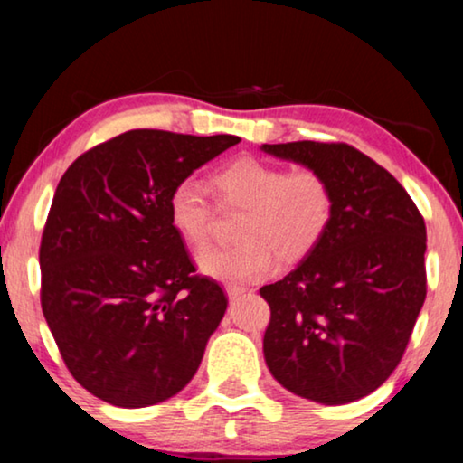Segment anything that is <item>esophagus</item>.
<instances>
[{
    "instance_id": "1",
    "label": "esophagus",
    "mask_w": 463,
    "mask_h": 463,
    "mask_svg": "<svg viewBox=\"0 0 463 463\" xmlns=\"http://www.w3.org/2000/svg\"><path fill=\"white\" fill-rule=\"evenodd\" d=\"M225 290H227V297H230L232 301H233V299H238L240 295H244V293H246V288H244V287H227Z\"/></svg>"
}]
</instances>
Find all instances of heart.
I'll use <instances>...</instances> for the list:
<instances>
[{
    "label": "heart",
    "instance_id": "b5f03b06",
    "mask_svg": "<svg viewBox=\"0 0 463 463\" xmlns=\"http://www.w3.org/2000/svg\"><path fill=\"white\" fill-rule=\"evenodd\" d=\"M217 204L244 211L238 246L206 249L198 255L204 276L225 284L263 280L282 263H297L318 249L335 217L331 181L316 168L287 170L252 156L217 168L211 176ZM168 223L183 242L202 249L214 227V206L204 187L183 179L170 189Z\"/></svg>",
    "mask_w": 463,
    "mask_h": 463
}]
</instances>
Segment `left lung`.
Returning <instances> with one entry per match:
<instances>
[{"label":"left lung","mask_w":463,"mask_h":463,"mask_svg":"<svg viewBox=\"0 0 463 463\" xmlns=\"http://www.w3.org/2000/svg\"><path fill=\"white\" fill-rule=\"evenodd\" d=\"M331 181L335 217L312 255L259 293L269 303L263 354L293 394L345 404L401 363L426 301V223L388 170L345 143L263 145Z\"/></svg>","instance_id":"obj_1"}]
</instances>
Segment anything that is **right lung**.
I'll list each match as a JSON object with an SVG mask.
<instances>
[{"label": "right lung", "instance_id": "1", "mask_svg": "<svg viewBox=\"0 0 463 463\" xmlns=\"http://www.w3.org/2000/svg\"><path fill=\"white\" fill-rule=\"evenodd\" d=\"M240 138L128 130L81 154L40 246L42 309L81 388L141 409L192 382L227 309L168 223V195Z\"/></svg>", "mask_w": 463, "mask_h": 463}]
</instances>
